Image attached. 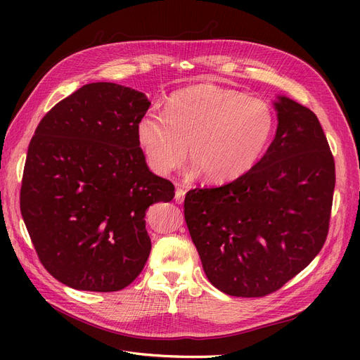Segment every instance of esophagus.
Returning <instances> with one entry per match:
<instances>
[{"instance_id": "obj_1", "label": "esophagus", "mask_w": 360, "mask_h": 360, "mask_svg": "<svg viewBox=\"0 0 360 360\" xmlns=\"http://www.w3.org/2000/svg\"><path fill=\"white\" fill-rule=\"evenodd\" d=\"M184 195H186V191H184L183 188H177V191H176V202L177 204H181L183 201H184Z\"/></svg>"}]
</instances>
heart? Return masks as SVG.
<instances>
[{
	"label": "heart",
	"instance_id": "obj_1",
	"mask_svg": "<svg viewBox=\"0 0 360 360\" xmlns=\"http://www.w3.org/2000/svg\"><path fill=\"white\" fill-rule=\"evenodd\" d=\"M275 130L270 105L242 91L204 84L172 94L165 117L147 112L136 126L148 168L167 176L189 156L210 181L242 177L263 156Z\"/></svg>",
	"mask_w": 360,
	"mask_h": 360
}]
</instances>
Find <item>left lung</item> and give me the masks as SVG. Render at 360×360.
<instances>
[{"label":"left lung","instance_id":"1","mask_svg":"<svg viewBox=\"0 0 360 360\" xmlns=\"http://www.w3.org/2000/svg\"><path fill=\"white\" fill-rule=\"evenodd\" d=\"M266 155L219 188H195L184 219L205 276L225 294L263 297L307 267L329 231L335 160L317 115L279 96Z\"/></svg>","mask_w":360,"mask_h":360}]
</instances>
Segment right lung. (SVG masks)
Listing matches in <instances>:
<instances>
[{"label": "right lung", "instance_id": "right-lung-1", "mask_svg": "<svg viewBox=\"0 0 360 360\" xmlns=\"http://www.w3.org/2000/svg\"><path fill=\"white\" fill-rule=\"evenodd\" d=\"M150 102L112 82L81 86L40 120L20 188V213L40 263L75 290L132 284L151 250L146 210L174 198L151 172L136 126Z\"/></svg>", "mask_w": 360, "mask_h": 360}]
</instances>
